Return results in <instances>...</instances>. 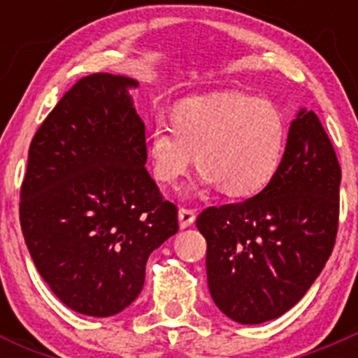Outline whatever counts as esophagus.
Instances as JSON below:
<instances>
[{
    "label": "esophagus",
    "mask_w": 358,
    "mask_h": 358,
    "mask_svg": "<svg viewBox=\"0 0 358 358\" xmlns=\"http://www.w3.org/2000/svg\"><path fill=\"white\" fill-rule=\"evenodd\" d=\"M178 222H180V227H182V229H187V227H190L194 222H196V213H194L192 209L180 208Z\"/></svg>",
    "instance_id": "esophagus-1"
}]
</instances>
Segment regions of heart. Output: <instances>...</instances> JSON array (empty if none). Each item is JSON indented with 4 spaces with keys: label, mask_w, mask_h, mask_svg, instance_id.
Instances as JSON below:
<instances>
[{
    "label": "heart",
    "mask_w": 358,
    "mask_h": 358,
    "mask_svg": "<svg viewBox=\"0 0 358 358\" xmlns=\"http://www.w3.org/2000/svg\"><path fill=\"white\" fill-rule=\"evenodd\" d=\"M284 149L286 122L273 103L220 92L176 106L173 126L159 122L150 133L147 157L162 185L175 187L197 159L202 185H218L223 196L246 199L272 182Z\"/></svg>",
    "instance_id": "heart-1"
}]
</instances>
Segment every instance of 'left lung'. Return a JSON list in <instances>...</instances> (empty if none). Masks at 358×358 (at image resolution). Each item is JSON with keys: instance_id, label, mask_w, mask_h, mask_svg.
Listing matches in <instances>:
<instances>
[{"instance_id": "8db88e82", "label": "left lung", "mask_w": 358, "mask_h": 358, "mask_svg": "<svg viewBox=\"0 0 358 358\" xmlns=\"http://www.w3.org/2000/svg\"><path fill=\"white\" fill-rule=\"evenodd\" d=\"M339 183L329 136L315 112L299 109L266 189L201 213L209 292L229 319L251 326L273 320L305 296L333 252Z\"/></svg>"}]
</instances>
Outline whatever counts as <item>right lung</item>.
Here are the masks:
<instances>
[{"mask_svg": "<svg viewBox=\"0 0 358 358\" xmlns=\"http://www.w3.org/2000/svg\"><path fill=\"white\" fill-rule=\"evenodd\" d=\"M126 76H86L29 147L20 225L39 275L74 312L110 317L138 298L178 209L145 169V124Z\"/></svg>", "mask_w": 358, "mask_h": 358, "instance_id": "add662e5", "label": "right lung"}]
</instances>
